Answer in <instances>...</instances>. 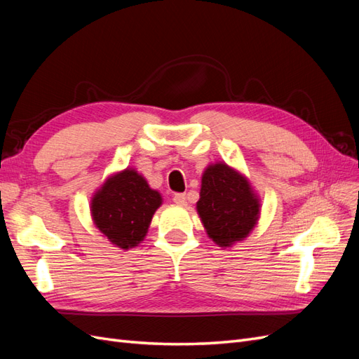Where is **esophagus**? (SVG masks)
<instances>
[{
    "label": "esophagus",
    "mask_w": 359,
    "mask_h": 359,
    "mask_svg": "<svg viewBox=\"0 0 359 359\" xmlns=\"http://www.w3.org/2000/svg\"><path fill=\"white\" fill-rule=\"evenodd\" d=\"M173 202L181 205V206H186L187 205V194L186 193H177L175 196H173Z\"/></svg>",
    "instance_id": "1"
}]
</instances>
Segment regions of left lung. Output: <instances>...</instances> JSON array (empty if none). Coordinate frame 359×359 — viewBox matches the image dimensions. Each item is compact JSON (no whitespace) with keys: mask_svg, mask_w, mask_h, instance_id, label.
Returning a JSON list of instances; mask_svg holds the SVG:
<instances>
[{"mask_svg":"<svg viewBox=\"0 0 359 359\" xmlns=\"http://www.w3.org/2000/svg\"><path fill=\"white\" fill-rule=\"evenodd\" d=\"M196 206L206 233L220 247L247 238L260 212L259 198L247 178L226 163H214L205 169Z\"/></svg>","mask_w":359,"mask_h":359,"instance_id":"1","label":"left lung"}]
</instances>
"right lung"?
<instances>
[{
	"label": "right lung",
	"mask_w": 359,
	"mask_h": 359,
	"mask_svg": "<svg viewBox=\"0 0 359 359\" xmlns=\"http://www.w3.org/2000/svg\"><path fill=\"white\" fill-rule=\"evenodd\" d=\"M161 205L160 193L149 189L135 169L107 178L91 201L97 229L119 248H133L148 232L151 219Z\"/></svg>",
	"instance_id": "add662e5"
}]
</instances>
